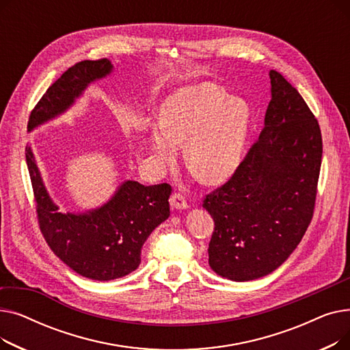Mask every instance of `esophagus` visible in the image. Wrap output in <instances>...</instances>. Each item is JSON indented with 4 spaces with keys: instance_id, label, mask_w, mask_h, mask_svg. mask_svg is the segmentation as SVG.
I'll return each mask as SVG.
<instances>
[{
    "instance_id": "34e87169",
    "label": "esophagus",
    "mask_w": 350,
    "mask_h": 350,
    "mask_svg": "<svg viewBox=\"0 0 350 350\" xmlns=\"http://www.w3.org/2000/svg\"><path fill=\"white\" fill-rule=\"evenodd\" d=\"M170 204L176 210H186V208H189V204H187L185 196L180 194V193H173V196L170 198Z\"/></svg>"
}]
</instances>
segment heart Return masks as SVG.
Returning a JSON list of instances; mask_svg holds the SVG:
<instances>
[{
	"mask_svg": "<svg viewBox=\"0 0 350 350\" xmlns=\"http://www.w3.org/2000/svg\"><path fill=\"white\" fill-rule=\"evenodd\" d=\"M248 110L213 83L176 90L161 105L160 120L149 124L153 156L172 161L185 144L186 163L201 180L228 177L240 161L247 135Z\"/></svg>",
	"mask_w": 350,
	"mask_h": 350,
	"instance_id": "heart-1",
	"label": "heart"
}]
</instances>
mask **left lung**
<instances>
[{
  "label": "left lung",
  "mask_w": 350,
  "mask_h": 350,
  "mask_svg": "<svg viewBox=\"0 0 350 350\" xmlns=\"http://www.w3.org/2000/svg\"><path fill=\"white\" fill-rule=\"evenodd\" d=\"M260 139L231 178L206 196L214 219L208 264L232 281L271 273L301 243L314 217L322 161L321 127L299 92L271 70Z\"/></svg>",
  "instance_id": "left-lung-1"
}]
</instances>
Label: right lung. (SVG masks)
<instances>
[{
  "label": "right lung",
  "instance_id": "right-lung-1",
  "mask_svg": "<svg viewBox=\"0 0 350 350\" xmlns=\"http://www.w3.org/2000/svg\"><path fill=\"white\" fill-rule=\"evenodd\" d=\"M112 68L106 58L70 66L32 109L28 131L64 113L90 82L105 78ZM25 159L38 224L55 255L82 277L95 281L122 278L139 267L147 237L170 215V185L143 186L127 180L102 207L81 214H62L46 193L28 144Z\"/></svg>",
  "mask_w": 350,
  "mask_h": 350
}]
</instances>
